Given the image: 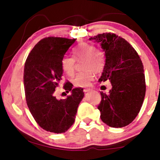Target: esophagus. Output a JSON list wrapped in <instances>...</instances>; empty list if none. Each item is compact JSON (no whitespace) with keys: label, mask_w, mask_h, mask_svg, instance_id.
Returning <instances> with one entry per match:
<instances>
[{"label":"esophagus","mask_w":160,"mask_h":160,"mask_svg":"<svg viewBox=\"0 0 160 160\" xmlns=\"http://www.w3.org/2000/svg\"><path fill=\"white\" fill-rule=\"evenodd\" d=\"M92 90V89H90V88H87V89H85V90H84L83 91H84V92H90Z\"/></svg>","instance_id":"obj_1"}]
</instances>
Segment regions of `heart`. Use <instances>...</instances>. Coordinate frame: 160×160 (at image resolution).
Masks as SVG:
<instances>
[{
	"mask_svg": "<svg viewBox=\"0 0 160 160\" xmlns=\"http://www.w3.org/2000/svg\"><path fill=\"white\" fill-rule=\"evenodd\" d=\"M73 58L64 56L61 60V68L68 76H72L75 70V61H84L82 68L85 71L79 72L72 80L75 86L79 88L88 87L94 79V72L100 73L104 70L106 65L104 51L97 48L94 45L88 43H81L73 51Z\"/></svg>",
	"mask_w": 160,
	"mask_h": 160,
	"instance_id": "b5f03b06",
	"label": "heart"
}]
</instances>
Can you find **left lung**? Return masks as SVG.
Masks as SVG:
<instances>
[{
	"instance_id": "obj_1",
	"label": "left lung",
	"mask_w": 160,
	"mask_h": 160,
	"mask_svg": "<svg viewBox=\"0 0 160 160\" xmlns=\"http://www.w3.org/2000/svg\"><path fill=\"white\" fill-rule=\"evenodd\" d=\"M90 39L101 43L106 56L99 82L109 80L112 85L108 94L100 92V117L113 128L126 126L138 114L144 101L146 85L141 59L126 39L113 33L99 34Z\"/></svg>"
}]
</instances>
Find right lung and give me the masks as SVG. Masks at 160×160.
Listing matches in <instances>:
<instances>
[{"instance_id": "obj_1", "label": "right lung", "mask_w": 160, "mask_h": 160, "mask_svg": "<svg viewBox=\"0 0 160 160\" xmlns=\"http://www.w3.org/2000/svg\"><path fill=\"white\" fill-rule=\"evenodd\" d=\"M76 39L48 37L37 43L27 58L24 88L27 104L34 120L45 131L61 133L73 124L77 109L84 97L83 89L72 88L70 82L63 88L71 94L57 99L54 91L62 80L61 60Z\"/></svg>"}]
</instances>
